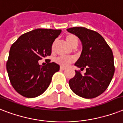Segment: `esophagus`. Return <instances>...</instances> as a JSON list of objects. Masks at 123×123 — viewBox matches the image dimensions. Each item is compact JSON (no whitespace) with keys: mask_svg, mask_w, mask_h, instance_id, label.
I'll use <instances>...</instances> for the list:
<instances>
[{"mask_svg":"<svg viewBox=\"0 0 123 123\" xmlns=\"http://www.w3.org/2000/svg\"><path fill=\"white\" fill-rule=\"evenodd\" d=\"M65 69H66V67H60L61 70H65Z\"/></svg>","mask_w":123,"mask_h":123,"instance_id":"34e87169","label":"esophagus"}]
</instances>
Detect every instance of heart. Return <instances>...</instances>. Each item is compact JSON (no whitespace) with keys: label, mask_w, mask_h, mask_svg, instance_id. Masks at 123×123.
Here are the masks:
<instances>
[{"label":"heart","mask_w":123,"mask_h":123,"mask_svg":"<svg viewBox=\"0 0 123 123\" xmlns=\"http://www.w3.org/2000/svg\"><path fill=\"white\" fill-rule=\"evenodd\" d=\"M67 43L68 44V45L72 46L75 43L77 42V38L73 35H68L65 37ZM75 60V58L74 57L71 56H59L56 58L55 60V62L59 64L62 67L68 66L70 63L74 62Z\"/></svg>","instance_id":"heart-1"}]
</instances>
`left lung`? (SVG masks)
<instances>
[{
  "mask_svg": "<svg viewBox=\"0 0 123 123\" xmlns=\"http://www.w3.org/2000/svg\"><path fill=\"white\" fill-rule=\"evenodd\" d=\"M67 30L78 37L82 43V53L75 65L80 70L86 69L84 75L75 70V76L68 82L70 88L80 97L95 98L105 91L114 74L112 49L104 37L95 31L84 27Z\"/></svg>",
  "mask_w": 123,
  "mask_h": 123,
  "instance_id": "8db88e82",
  "label": "left lung"
}]
</instances>
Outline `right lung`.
<instances>
[{"mask_svg": "<svg viewBox=\"0 0 123 123\" xmlns=\"http://www.w3.org/2000/svg\"><path fill=\"white\" fill-rule=\"evenodd\" d=\"M61 30L38 28L23 34L13 43L6 63L11 84L21 95L35 98L49 87L60 65L48 60L45 66L39 60L51 55L53 43Z\"/></svg>", "mask_w": 123, "mask_h": 123, "instance_id": "obj_1", "label": "right lung"}]
</instances>
